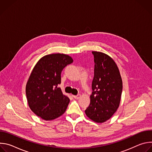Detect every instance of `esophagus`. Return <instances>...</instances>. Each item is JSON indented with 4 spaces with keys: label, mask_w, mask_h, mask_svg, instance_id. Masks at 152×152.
Wrapping results in <instances>:
<instances>
[{
    "label": "esophagus",
    "mask_w": 152,
    "mask_h": 152,
    "mask_svg": "<svg viewBox=\"0 0 152 152\" xmlns=\"http://www.w3.org/2000/svg\"><path fill=\"white\" fill-rule=\"evenodd\" d=\"M73 97L75 99H78L80 97V94H77L76 96H73Z\"/></svg>",
    "instance_id": "obj_1"
}]
</instances>
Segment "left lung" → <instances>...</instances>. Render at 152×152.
<instances>
[{"mask_svg": "<svg viewBox=\"0 0 152 152\" xmlns=\"http://www.w3.org/2000/svg\"><path fill=\"white\" fill-rule=\"evenodd\" d=\"M94 78L90 104L85 111L96 123L109 120L120 104L123 90L122 79L114 61L105 53L93 51Z\"/></svg>", "mask_w": 152, "mask_h": 152, "instance_id": "8db88e82", "label": "left lung"}]
</instances>
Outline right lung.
Here are the masks:
<instances>
[{
    "label": "right lung",
    "mask_w": 152,
    "mask_h": 152,
    "mask_svg": "<svg viewBox=\"0 0 152 152\" xmlns=\"http://www.w3.org/2000/svg\"><path fill=\"white\" fill-rule=\"evenodd\" d=\"M73 62L69 55L50 54L41 58L33 69L26 83V94L30 109L42 119L54 120L66 111L70 99L58 86L62 70Z\"/></svg>",
    "instance_id": "right-lung-1"
}]
</instances>
